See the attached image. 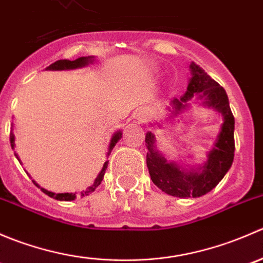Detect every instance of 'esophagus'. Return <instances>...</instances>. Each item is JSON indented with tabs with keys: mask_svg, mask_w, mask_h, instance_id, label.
<instances>
[{
	"mask_svg": "<svg viewBox=\"0 0 263 263\" xmlns=\"http://www.w3.org/2000/svg\"><path fill=\"white\" fill-rule=\"evenodd\" d=\"M146 116H141V123H144V122H146Z\"/></svg>",
	"mask_w": 263,
	"mask_h": 263,
	"instance_id": "34e87169",
	"label": "esophagus"
}]
</instances>
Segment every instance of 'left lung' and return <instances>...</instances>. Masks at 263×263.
I'll return each mask as SVG.
<instances>
[{"mask_svg": "<svg viewBox=\"0 0 263 263\" xmlns=\"http://www.w3.org/2000/svg\"><path fill=\"white\" fill-rule=\"evenodd\" d=\"M191 80L187 91L179 99L171 102L176 113L187 107L188 100L195 94L203 91L206 104L219 110L224 116V123L217 136L215 147L209 153L208 163L203 165L201 173H183L174 164H168L163 156L154 150V135L147 132L145 142L147 145L146 164L151 181L163 192L176 197H200L210 192L217 183L224 178L232 166L234 159V116L229 107L227 91L214 79H211L205 70L191 62Z\"/></svg>", "mask_w": 263, "mask_h": 263, "instance_id": "left-lung-1", "label": "left lung"}]
</instances>
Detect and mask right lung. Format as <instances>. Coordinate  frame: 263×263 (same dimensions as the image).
Masks as SVG:
<instances>
[{
    "mask_svg": "<svg viewBox=\"0 0 263 263\" xmlns=\"http://www.w3.org/2000/svg\"><path fill=\"white\" fill-rule=\"evenodd\" d=\"M92 57H80L78 58V60L75 61H68V60H60V61H55L54 63H52V65H49L48 67H47V70H71V68H78V67H82V66L87 65V62H90L91 61ZM121 134H116L115 136H113L112 141H110V145H109V153L110 150H112L113 147L116 146L117 141H118L119 139H121ZM10 142H11V147H14V135L10 134ZM108 153V154H109ZM107 165H108V161H105L104 165H103V169L100 171L99 176L97 177V179H95L94 184L90 185L89 188H87L86 191H84V192L80 193L81 197H84V196H87L89 193L94 192L95 188L98 187V185L100 184L103 181V177H104V173H105V169H107ZM42 191H43L46 195H48L49 197H53L55 198V200H60V201H72L75 200L76 196H78V192L75 193H53V192H49V191H46L44 188H41Z\"/></svg>",
    "mask_w": 263,
    "mask_h": 263,
    "instance_id": "obj_1",
    "label": "right lung"
}]
</instances>
